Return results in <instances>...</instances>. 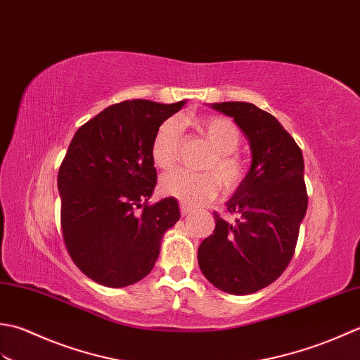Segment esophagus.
<instances>
[{
    "mask_svg": "<svg viewBox=\"0 0 360 360\" xmlns=\"http://www.w3.org/2000/svg\"><path fill=\"white\" fill-rule=\"evenodd\" d=\"M180 212H181V216H188L193 212V208H191L186 203H180Z\"/></svg>",
    "mask_w": 360,
    "mask_h": 360,
    "instance_id": "34e87169",
    "label": "esophagus"
}]
</instances>
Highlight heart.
Masks as SVG:
<instances>
[{
	"label": "heart",
	"instance_id": "1",
	"mask_svg": "<svg viewBox=\"0 0 360 360\" xmlns=\"http://www.w3.org/2000/svg\"><path fill=\"white\" fill-rule=\"evenodd\" d=\"M193 124L212 149L211 155L203 161V169L207 171L174 169L163 175L160 189L165 195L185 203L202 205L214 199L221 183L225 191L238 189L247 175V165L236 152L240 144V131L231 120L224 116H205L194 120ZM180 135L181 124L179 120L169 118L160 124L150 146L152 160L160 169H171L177 163Z\"/></svg>",
	"mask_w": 360,
	"mask_h": 360
}]
</instances>
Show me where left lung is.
<instances>
[{
  "instance_id": "obj_1",
  "label": "left lung",
  "mask_w": 360,
  "mask_h": 360,
  "mask_svg": "<svg viewBox=\"0 0 360 360\" xmlns=\"http://www.w3.org/2000/svg\"><path fill=\"white\" fill-rule=\"evenodd\" d=\"M211 107L231 116L252 149V167L226 202L234 222L214 212V231L197 253L205 278L233 295L267 288L288 269L307 210L304 161L275 116L250 102Z\"/></svg>"
}]
</instances>
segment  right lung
Here are the masks:
<instances>
[{
	"mask_svg": "<svg viewBox=\"0 0 360 360\" xmlns=\"http://www.w3.org/2000/svg\"><path fill=\"white\" fill-rule=\"evenodd\" d=\"M183 104L124 101L72 136L57 177L62 236L72 262L93 281L126 288L143 280L165 231L180 219L174 197L148 200L157 185L153 135Z\"/></svg>",
	"mask_w": 360,
	"mask_h": 360,
	"instance_id": "add662e5",
	"label": "right lung"
}]
</instances>
